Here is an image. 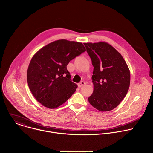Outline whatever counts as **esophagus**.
Instances as JSON below:
<instances>
[{
	"mask_svg": "<svg viewBox=\"0 0 153 153\" xmlns=\"http://www.w3.org/2000/svg\"><path fill=\"white\" fill-rule=\"evenodd\" d=\"M85 84V82L84 81H81V82H79V84H78V86L79 87H81L84 85Z\"/></svg>",
	"mask_w": 153,
	"mask_h": 153,
	"instance_id": "obj_1",
	"label": "esophagus"
}]
</instances>
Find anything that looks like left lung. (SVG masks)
<instances>
[{
	"mask_svg": "<svg viewBox=\"0 0 153 153\" xmlns=\"http://www.w3.org/2000/svg\"><path fill=\"white\" fill-rule=\"evenodd\" d=\"M94 68L91 77L94 92L88 102L101 111L116 108L126 96L130 72L124 58L106 42L84 43Z\"/></svg>",
	"mask_w": 153,
	"mask_h": 153,
	"instance_id": "1",
	"label": "left lung"
}]
</instances>
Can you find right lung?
<instances>
[{
  "label": "right lung",
  "instance_id": "right-lung-1",
  "mask_svg": "<svg viewBox=\"0 0 153 153\" xmlns=\"http://www.w3.org/2000/svg\"><path fill=\"white\" fill-rule=\"evenodd\" d=\"M85 51L82 43L58 40L43 47L33 56L27 71L29 88L43 106L56 108L76 91L67 69L70 61Z\"/></svg>",
  "mask_w": 153,
  "mask_h": 153
}]
</instances>
